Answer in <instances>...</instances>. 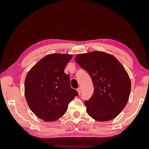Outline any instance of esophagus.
<instances>
[{"mask_svg": "<svg viewBox=\"0 0 149 149\" xmlns=\"http://www.w3.org/2000/svg\"><path fill=\"white\" fill-rule=\"evenodd\" d=\"M76 90H77V91L78 92V94H80L81 92V88H78Z\"/></svg>", "mask_w": 149, "mask_h": 149, "instance_id": "1", "label": "esophagus"}]
</instances>
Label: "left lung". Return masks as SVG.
Here are the masks:
<instances>
[{
  "label": "left lung",
  "mask_w": 149,
  "mask_h": 149,
  "mask_svg": "<svg viewBox=\"0 0 149 149\" xmlns=\"http://www.w3.org/2000/svg\"><path fill=\"white\" fill-rule=\"evenodd\" d=\"M74 60L93 81V94L84 101L87 113L100 122L115 118L127 104L131 90L124 66L113 55L103 52L79 54Z\"/></svg>",
  "instance_id": "1"
}]
</instances>
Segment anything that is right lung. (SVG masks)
I'll return each mask as SVG.
<instances>
[{
  "mask_svg": "<svg viewBox=\"0 0 149 149\" xmlns=\"http://www.w3.org/2000/svg\"><path fill=\"white\" fill-rule=\"evenodd\" d=\"M73 55L53 53L37 63L26 76L25 96L30 109L47 122L65 114L68 104L78 95L71 88L69 75L64 70Z\"/></svg>",
  "mask_w": 149,
  "mask_h": 149,
  "instance_id": "obj_1",
  "label": "right lung"
}]
</instances>
